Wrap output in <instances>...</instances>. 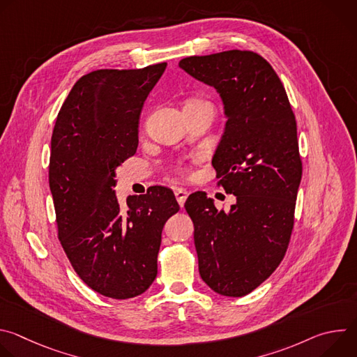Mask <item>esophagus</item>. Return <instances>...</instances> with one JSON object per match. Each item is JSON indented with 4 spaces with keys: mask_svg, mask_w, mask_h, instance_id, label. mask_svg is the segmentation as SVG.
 Returning <instances> with one entry per match:
<instances>
[{
    "mask_svg": "<svg viewBox=\"0 0 357 357\" xmlns=\"http://www.w3.org/2000/svg\"><path fill=\"white\" fill-rule=\"evenodd\" d=\"M188 195H189V192H188L186 189H183V188H176V189H175V197H176V200H178L181 208H183L185 200H186Z\"/></svg>",
    "mask_w": 357,
    "mask_h": 357,
    "instance_id": "34e87169",
    "label": "esophagus"
}]
</instances>
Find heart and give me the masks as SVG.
<instances>
[{"label": "heart", "instance_id": "heart-1", "mask_svg": "<svg viewBox=\"0 0 357 357\" xmlns=\"http://www.w3.org/2000/svg\"><path fill=\"white\" fill-rule=\"evenodd\" d=\"M196 103H205V101H199V100H193V101H189V103H188V105H196ZM179 169H181V171H183L185 168H183V167H179Z\"/></svg>", "mask_w": 357, "mask_h": 357}]
</instances>
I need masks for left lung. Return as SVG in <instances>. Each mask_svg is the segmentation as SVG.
<instances>
[{
    "label": "left lung",
    "instance_id": "1",
    "mask_svg": "<svg viewBox=\"0 0 357 357\" xmlns=\"http://www.w3.org/2000/svg\"><path fill=\"white\" fill-rule=\"evenodd\" d=\"M179 68L222 97L227 121L212 165L236 196L229 212L206 192L185 202L199 274L220 295L244 296L275 271L291 238L302 176L295 116L275 70L251 50L190 56Z\"/></svg>",
    "mask_w": 357,
    "mask_h": 357
}]
</instances>
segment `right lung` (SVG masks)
<instances>
[{"label":"right lung","mask_w":357,"mask_h":357,"mask_svg":"<svg viewBox=\"0 0 357 357\" xmlns=\"http://www.w3.org/2000/svg\"><path fill=\"white\" fill-rule=\"evenodd\" d=\"M165 68L164 62L82 76L50 141L49 188L61 244L83 282L114 299L141 295L154 282L164 225L179 211L165 186L128 196L124 209L114 190L116 169L138 146L144 101Z\"/></svg>","instance_id":"right-lung-1"}]
</instances>
